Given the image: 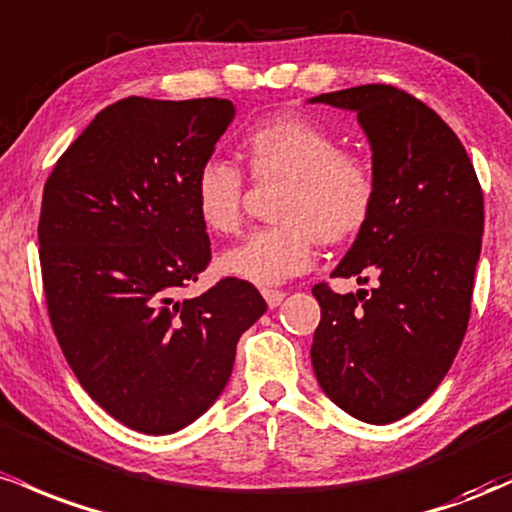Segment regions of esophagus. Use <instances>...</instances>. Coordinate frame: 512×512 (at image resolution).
<instances>
[{"mask_svg": "<svg viewBox=\"0 0 512 512\" xmlns=\"http://www.w3.org/2000/svg\"><path fill=\"white\" fill-rule=\"evenodd\" d=\"M263 297H266L268 307L275 309L280 302L285 300V292H283V290H263Z\"/></svg>", "mask_w": 512, "mask_h": 512, "instance_id": "1", "label": "esophagus"}]
</instances>
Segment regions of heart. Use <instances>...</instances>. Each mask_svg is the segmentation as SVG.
Here are the masks:
<instances>
[{
  "mask_svg": "<svg viewBox=\"0 0 512 512\" xmlns=\"http://www.w3.org/2000/svg\"><path fill=\"white\" fill-rule=\"evenodd\" d=\"M256 183H283L271 210L278 225L244 237L217 258V268L258 287H275L312 266L317 239L346 244L370 222L377 188L372 171L312 118L283 113L256 123L239 145ZM198 220L212 234L241 225L244 179L232 164L208 159L193 181Z\"/></svg>",
  "mask_w": 512,
  "mask_h": 512,
  "instance_id": "obj_1",
  "label": "heart"
}]
</instances>
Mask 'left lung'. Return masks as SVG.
Wrapping results in <instances>:
<instances>
[{
	"mask_svg": "<svg viewBox=\"0 0 512 512\" xmlns=\"http://www.w3.org/2000/svg\"><path fill=\"white\" fill-rule=\"evenodd\" d=\"M309 101L358 113L377 188L370 222L333 271L372 283L370 292L312 287L314 375L333 404L384 426L435 392L462 346L484 193L450 125L406 91L365 84Z\"/></svg>",
	"mask_w": 512,
	"mask_h": 512,
	"instance_id": "1",
	"label": "left lung"
}]
</instances>
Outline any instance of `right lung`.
I'll return each instance as SVG.
<instances>
[{
	"instance_id": "right-lung-1",
	"label": "right lung",
	"mask_w": 512,
	"mask_h": 512,
	"mask_svg": "<svg viewBox=\"0 0 512 512\" xmlns=\"http://www.w3.org/2000/svg\"><path fill=\"white\" fill-rule=\"evenodd\" d=\"M232 120L227 99L130 96L103 108L45 181L50 324L86 394L137 433L169 435L203 416L239 336L266 312L239 278L176 297L210 263L193 181Z\"/></svg>"
}]
</instances>
